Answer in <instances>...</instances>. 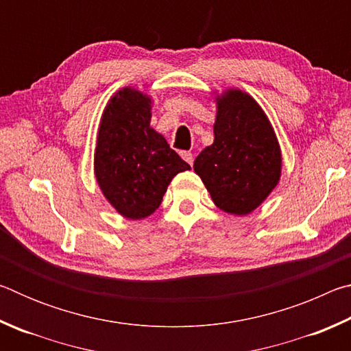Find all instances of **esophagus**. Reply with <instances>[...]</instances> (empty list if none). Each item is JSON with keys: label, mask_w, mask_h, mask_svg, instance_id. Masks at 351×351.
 I'll use <instances>...</instances> for the list:
<instances>
[{"label": "esophagus", "mask_w": 351, "mask_h": 351, "mask_svg": "<svg viewBox=\"0 0 351 351\" xmlns=\"http://www.w3.org/2000/svg\"><path fill=\"white\" fill-rule=\"evenodd\" d=\"M181 158H182L184 161H186L189 165L193 164V154L190 153V152H181Z\"/></svg>", "instance_id": "34e87169"}]
</instances>
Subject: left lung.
Returning <instances> with one entry per match:
<instances>
[{
  "label": "left lung",
  "instance_id": "1",
  "mask_svg": "<svg viewBox=\"0 0 351 351\" xmlns=\"http://www.w3.org/2000/svg\"><path fill=\"white\" fill-rule=\"evenodd\" d=\"M215 102V139L195 159L193 170L217 207L247 215L280 181V145L266 112L247 93L229 88Z\"/></svg>",
  "mask_w": 351,
  "mask_h": 351
}]
</instances>
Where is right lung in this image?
Wrapping results in <instances>:
<instances>
[{
  "label": "right lung",
  "mask_w": 351,
  "mask_h": 351,
  "mask_svg": "<svg viewBox=\"0 0 351 351\" xmlns=\"http://www.w3.org/2000/svg\"><path fill=\"white\" fill-rule=\"evenodd\" d=\"M150 119L152 97L125 86L108 100L99 123L94 175L106 201L128 219L150 217L171 180L190 169Z\"/></svg>",
  "instance_id": "obj_1"
}]
</instances>
